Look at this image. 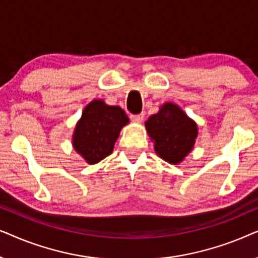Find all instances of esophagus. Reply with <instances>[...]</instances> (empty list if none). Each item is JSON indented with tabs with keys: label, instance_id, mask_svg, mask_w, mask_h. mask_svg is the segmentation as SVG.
I'll return each instance as SVG.
<instances>
[{
	"label": "esophagus",
	"instance_id": "1",
	"mask_svg": "<svg viewBox=\"0 0 258 258\" xmlns=\"http://www.w3.org/2000/svg\"><path fill=\"white\" fill-rule=\"evenodd\" d=\"M130 118H132V121L134 122H142L144 118V114L143 112H141V114H137V115H130Z\"/></svg>",
	"mask_w": 258,
	"mask_h": 258
}]
</instances>
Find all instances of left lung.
<instances>
[{
  "mask_svg": "<svg viewBox=\"0 0 258 258\" xmlns=\"http://www.w3.org/2000/svg\"><path fill=\"white\" fill-rule=\"evenodd\" d=\"M155 151L171 164H178L192 150L199 134L197 124L178 105L164 103L146 122Z\"/></svg>",
  "mask_w": 258,
  "mask_h": 258,
  "instance_id": "left-lung-1",
  "label": "left lung"
}]
</instances>
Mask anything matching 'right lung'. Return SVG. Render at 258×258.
<instances>
[{"label":"right lung","mask_w":258,"mask_h":258,"mask_svg":"<svg viewBox=\"0 0 258 258\" xmlns=\"http://www.w3.org/2000/svg\"><path fill=\"white\" fill-rule=\"evenodd\" d=\"M129 123L125 111L103 100H94L84 108L73 135V147L87 163L95 164L112 153L119 132Z\"/></svg>","instance_id":"obj_1"}]
</instances>
